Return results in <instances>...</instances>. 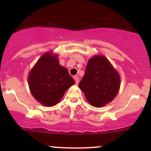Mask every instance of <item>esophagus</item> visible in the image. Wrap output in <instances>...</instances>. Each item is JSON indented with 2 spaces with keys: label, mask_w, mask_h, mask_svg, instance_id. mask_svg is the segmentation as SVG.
I'll return each mask as SVG.
<instances>
[{
  "label": "esophagus",
  "mask_w": 151,
  "mask_h": 151,
  "mask_svg": "<svg viewBox=\"0 0 151 151\" xmlns=\"http://www.w3.org/2000/svg\"><path fill=\"white\" fill-rule=\"evenodd\" d=\"M74 80H75L76 84H77V85L78 84L79 82H80V80H79V77H74Z\"/></svg>",
  "instance_id": "1"
}]
</instances>
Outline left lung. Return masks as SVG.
Segmentation results:
<instances>
[{"label":"left lung","instance_id":"obj_1","mask_svg":"<svg viewBox=\"0 0 151 151\" xmlns=\"http://www.w3.org/2000/svg\"><path fill=\"white\" fill-rule=\"evenodd\" d=\"M120 85L119 74L107 58L95 55L88 60L79 87L90 104L101 107L114 99L119 91Z\"/></svg>","mask_w":151,"mask_h":151}]
</instances>
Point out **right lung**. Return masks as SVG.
I'll use <instances>...</instances> for the list:
<instances>
[{
	"label": "right lung",
	"mask_w": 151,
	"mask_h": 151,
	"mask_svg": "<svg viewBox=\"0 0 151 151\" xmlns=\"http://www.w3.org/2000/svg\"><path fill=\"white\" fill-rule=\"evenodd\" d=\"M75 83L65 67L60 66L57 55L44 54L28 74V84L33 96L44 106H52L60 101L64 93Z\"/></svg>",
	"instance_id": "obj_1"
}]
</instances>
